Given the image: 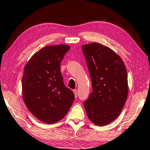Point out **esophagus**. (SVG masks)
I'll use <instances>...</instances> for the list:
<instances>
[{
  "label": "esophagus",
  "mask_w": 150,
  "mask_h": 150,
  "mask_svg": "<svg viewBox=\"0 0 150 150\" xmlns=\"http://www.w3.org/2000/svg\"><path fill=\"white\" fill-rule=\"evenodd\" d=\"M73 93H74V95H75V97H77V91L76 89H73Z\"/></svg>",
  "instance_id": "34e87169"
}]
</instances>
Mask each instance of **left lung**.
Masks as SVG:
<instances>
[{
    "label": "left lung",
    "instance_id": "8db88e82",
    "mask_svg": "<svg viewBox=\"0 0 150 150\" xmlns=\"http://www.w3.org/2000/svg\"><path fill=\"white\" fill-rule=\"evenodd\" d=\"M81 48L93 87L84 108L91 122L103 126L115 120L124 107L128 93L126 68L108 47L91 42Z\"/></svg>",
    "mask_w": 150,
    "mask_h": 150
}]
</instances>
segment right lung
Returning a JSON list of instances; mask_svg holds the SVG:
<instances>
[{
    "instance_id": "obj_1",
    "label": "right lung",
    "mask_w": 150,
    "mask_h": 150,
    "mask_svg": "<svg viewBox=\"0 0 150 150\" xmlns=\"http://www.w3.org/2000/svg\"><path fill=\"white\" fill-rule=\"evenodd\" d=\"M70 49L66 45L46 46L31 57L24 68L23 97L35 117L53 124L65 117L75 99L65 86L61 62Z\"/></svg>"
}]
</instances>
